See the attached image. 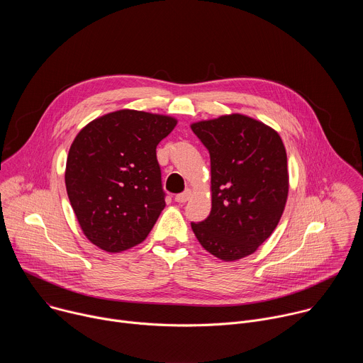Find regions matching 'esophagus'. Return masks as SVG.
Returning <instances> with one entry per match:
<instances>
[{"instance_id":"esophagus-1","label":"esophagus","mask_w":363,"mask_h":363,"mask_svg":"<svg viewBox=\"0 0 363 363\" xmlns=\"http://www.w3.org/2000/svg\"><path fill=\"white\" fill-rule=\"evenodd\" d=\"M189 196H191V191L186 189L185 192H181V194L175 195V201L179 202V203H184V202H186L189 199Z\"/></svg>"}]
</instances>
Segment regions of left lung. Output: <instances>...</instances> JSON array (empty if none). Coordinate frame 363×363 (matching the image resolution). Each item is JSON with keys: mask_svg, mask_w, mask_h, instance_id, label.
Returning <instances> with one entry per match:
<instances>
[{"mask_svg": "<svg viewBox=\"0 0 363 363\" xmlns=\"http://www.w3.org/2000/svg\"><path fill=\"white\" fill-rule=\"evenodd\" d=\"M211 158V213L191 223L199 244L224 262L252 254L277 227L289 194L280 135L233 113L191 125Z\"/></svg>", "mask_w": 363, "mask_h": 363, "instance_id": "obj_1", "label": "left lung"}]
</instances>
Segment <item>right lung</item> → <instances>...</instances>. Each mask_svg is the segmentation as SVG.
Listing matches in <instances>:
<instances>
[{"label":"right lung","mask_w":363,"mask_h":363,"mask_svg":"<svg viewBox=\"0 0 363 363\" xmlns=\"http://www.w3.org/2000/svg\"><path fill=\"white\" fill-rule=\"evenodd\" d=\"M177 119L118 111L86 125L66 164V189L83 234L108 252L140 244L165 208L157 146Z\"/></svg>","instance_id":"add662e5"}]
</instances>
